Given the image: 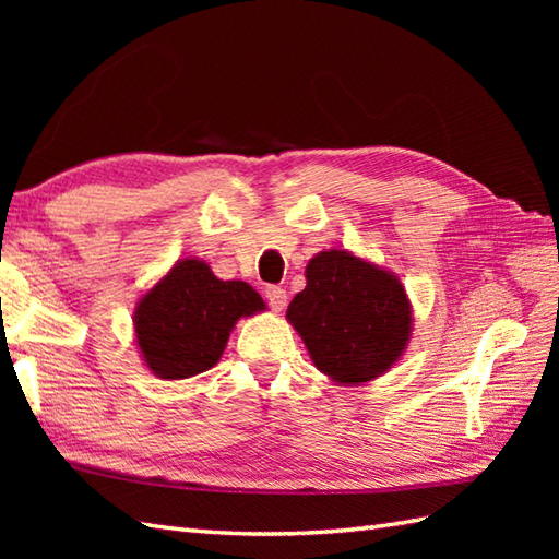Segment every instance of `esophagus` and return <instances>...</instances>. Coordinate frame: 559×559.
<instances>
[{
  "label": "esophagus",
  "mask_w": 559,
  "mask_h": 559,
  "mask_svg": "<svg viewBox=\"0 0 559 559\" xmlns=\"http://www.w3.org/2000/svg\"><path fill=\"white\" fill-rule=\"evenodd\" d=\"M264 295H266V300H269V305H271V310L281 312L283 307L288 305V293H286V288H281V286H266V288H264Z\"/></svg>",
  "instance_id": "esophagus-1"
}]
</instances>
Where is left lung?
Listing matches in <instances>:
<instances>
[{"label": "left lung", "instance_id": "obj_1", "mask_svg": "<svg viewBox=\"0 0 559 559\" xmlns=\"http://www.w3.org/2000/svg\"><path fill=\"white\" fill-rule=\"evenodd\" d=\"M307 286L288 305L317 370L343 384L384 374L411 338V302L401 281L346 249L319 252Z\"/></svg>", "mask_w": 559, "mask_h": 559}]
</instances>
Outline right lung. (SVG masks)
<instances>
[{
    "mask_svg": "<svg viewBox=\"0 0 559 559\" xmlns=\"http://www.w3.org/2000/svg\"><path fill=\"white\" fill-rule=\"evenodd\" d=\"M264 310L261 295L242 281H221L199 259H185L139 300L136 343L160 379H187L221 360L240 317Z\"/></svg>",
    "mask_w": 559,
    "mask_h": 559,
    "instance_id": "1",
    "label": "right lung"
}]
</instances>
